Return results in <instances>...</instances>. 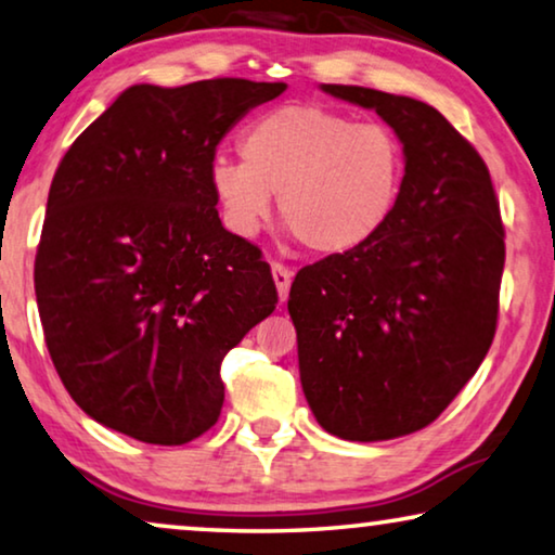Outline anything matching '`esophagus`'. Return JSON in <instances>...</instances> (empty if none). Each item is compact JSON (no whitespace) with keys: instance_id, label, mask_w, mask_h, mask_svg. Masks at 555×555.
I'll return each instance as SVG.
<instances>
[{"instance_id":"obj_1","label":"esophagus","mask_w":555,"mask_h":555,"mask_svg":"<svg viewBox=\"0 0 555 555\" xmlns=\"http://www.w3.org/2000/svg\"><path fill=\"white\" fill-rule=\"evenodd\" d=\"M270 270H272V280H275L280 302H285V300H287V293H291L293 272H291V268H287V264H283V262H272Z\"/></svg>"}]
</instances>
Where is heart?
<instances>
[{
    "mask_svg": "<svg viewBox=\"0 0 555 555\" xmlns=\"http://www.w3.org/2000/svg\"><path fill=\"white\" fill-rule=\"evenodd\" d=\"M240 157L210 163L222 220L253 237L280 218L305 250L337 258L371 245L396 215L408 178L403 140L385 125H363L323 104H283L247 127Z\"/></svg>",
    "mask_w": 555,
    "mask_h": 555,
    "instance_id": "1",
    "label": "heart"
}]
</instances>
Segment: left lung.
<instances>
[{"instance_id": "1", "label": "left lung", "mask_w": 555, "mask_h": 555, "mask_svg": "<svg viewBox=\"0 0 555 555\" xmlns=\"http://www.w3.org/2000/svg\"><path fill=\"white\" fill-rule=\"evenodd\" d=\"M323 90L375 109L408 152L388 228L302 268L287 300L310 411L333 436L371 443L430 425L483 363L505 230L483 157L436 107L356 85Z\"/></svg>"}]
</instances>
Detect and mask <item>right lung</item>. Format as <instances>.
Listing matches in <instances>:
<instances>
[{
	"mask_svg": "<svg viewBox=\"0 0 555 555\" xmlns=\"http://www.w3.org/2000/svg\"><path fill=\"white\" fill-rule=\"evenodd\" d=\"M285 87L134 85L62 157L35 293L64 388L107 428L182 446L218 423L222 358L278 291L260 247L222 228L207 172L230 127Z\"/></svg>",
	"mask_w": 555,
	"mask_h": 555,
	"instance_id": "add662e5",
	"label": "right lung"
}]
</instances>
